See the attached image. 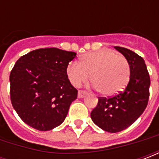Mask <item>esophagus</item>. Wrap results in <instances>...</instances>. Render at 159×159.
I'll return each instance as SVG.
<instances>
[{
    "instance_id": "obj_1",
    "label": "esophagus",
    "mask_w": 159,
    "mask_h": 159,
    "mask_svg": "<svg viewBox=\"0 0 159 159\" xmlns=\"http://www.w3.org/2000/svg\"><path fill=\"white\" fill-rule=\"evenodd\" d=\"M87 94L86 91H83V90H79L78 91V98H83V97H85V95Z\"/></svg>"
}]
</instances>
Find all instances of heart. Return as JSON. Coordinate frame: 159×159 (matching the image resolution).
Returning a JSON list of instances; mask_svg holds the SVG:
<instances>
[{"label": "heart", "instance_id": "b5f03b06", "mask_svg": "<svg viewBox=\"0 0 159 159\" xmlns=\"http://www.w3.org/2000/svg\"><path fill=\"white\" fill-rule=\"evenodd\" d=\"M73 86L79 87L91 81L97 90L107 96H112L127 86L130 78L128 59L111 49H103L83 55L79 63H70L66 69Z\"/></svg>", "mask_w": 159, "mask_h": 159}]
</instances>
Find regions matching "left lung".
I'll use <instances>...</instances> for the list:
<instances>
[{"instance_id": "8db88e82", "label": "left lung", "mask_w": 159, "mask_h": 159, "mask_svg": "<svg viewBox=\"0 0 159 159\" xmlns=\"http://www.w3.org/2000/svg\"><path fill=\"white\" fill-rule=\"evenodd\" d=\"M129 63L130 78L126 89L110 98L100 97L91 118L97 126L110 133L125 129L136 121L149 100L150 76L144 59L129 49L114 47Z\"/></svg>"}]
</instances>
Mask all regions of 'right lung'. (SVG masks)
<instances>
[{
	"instance_id": "add662e5",
	"label": "right lung",
	"mask_w": 159,
	"mask_h": 159,
	"mask_svg": "<svg viewBox=\"0 0 159 159\" xmlns=\"http://www.w3.org/2000/svg\"><path fill=\"white\" fill-rule=\"evenodd\" d=\"M76 53L51 48L20 57L10 73V97L14 110L29 126L48 131L66 119L77 98L66 69Z\"/></svg>"
}]
</instances>
